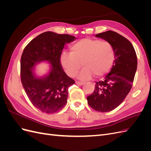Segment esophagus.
Segmentation results:
<instances>
[{
  "mask_svg": "<svg viewBox=\"0 0 151 151\" xmlns=\"http://www.w3.org/2000/svg\"><path fill=\"white\" fill-rule=\"evenodd\" d=\"M76 84L79 86H83L84 84V83H81V82H79V81H76Z\"/></svg>",
  "mask_w": 151,
  "mask_h": 151,
  "instance_id": "34e87169",
  "label": "esophagus"
}]
</instances>
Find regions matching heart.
Here are the masks:
<instances>
[{
    "label": "heart",
    "instance_id": "1",
    "mask_svg": "<svg viewBox=\"0 0 151 151\" xmlns=\"http://www.w3.org/2000/svg\"><path fill=\"white\" fill-rule=\"evenodd\" d=\"M113 45L106 41L84 38L70 47V53L63 52L60 63L66 74L75 76L83 65L84 68L78 76L81 80H88L94 76L99 78L110 70L115 60Z\"/></svg>",
    "mask_w": 151,
    "mask_h": 151
}]
</instances>
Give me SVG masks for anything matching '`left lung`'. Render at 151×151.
<instances>
[{
  "mask_svg": "<svg viewBox=\"0 0 151 151\" xmlns=\"http://www.w3.org/2000/svg\"><path fill=\"white\" fill-rule=\"evenodd\" d=\"M95 36L110 43L115 57L110 72L103 81L96 83L93 93L87 99L94 110L108 112L119 106L130 92L137 67V58L132 44L116 32L108 31Z\"/></svg>",
  "mask_w": 151,
  "mask_h": 151,
  "instance_id": "left-lung-1",
  "label": "left lung"
}]
</instances>
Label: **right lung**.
Listing matches in <instances>:
<instances>
[{"label":"right lung","mask_w":151,"mask_h":151,"mask_svg":"<svg viewBox=\"0 0 151 151\" xmlns=\"http://www.w3.org/2000/svg\"><path fill=\"white\" fill-rule=\"evenodd\" d=\"M75 40L74 36L47 31L32 40L22 53V86L31 103L42 112L56 113L67 103L68 89L75 81L63 70L60 58L65 43ZM43 61L50 63V70L47 75L38 77L34 68Z\"/></svg>","instance_id":"1"}]
</instances>
